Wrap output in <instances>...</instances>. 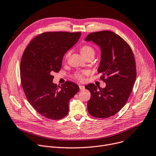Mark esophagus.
I'll list each match as a JSON object with an SVG mask.
<instances>
[{"label":"esophagus","mask_w":156,"mask_h":156,"mask_svg":"<svg viewBox=\"0 0 156 156\" xmlns=\"http://www.w3.org/2000/svg\"><path fill=\"white\" fill-rule=\"evenodd\" d=\"M79 89H80V90H83V89H85V87L83 86H82V85H79Z\"/></svg>","instance_id":"1"}]
</instances>
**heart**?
<instances>
[{
	"instance_id": "b5f03b06",
	"label": "heart",
	"mask_w": 156,
	"mask_h": 156,
	"mask_svg": "<svg viewBox=\"0 0 156 156\" xmlns=\"http://www.w3.org/2000/svg\"><path fill=\"white\" fill-rule=\"evenodd\" d=\"M80 52L82 53V54L83 55V56H85L89 54H94V50L93 48L91 47V46H89V45H83L81 47L80 49ZM70 54V52H69L66 57H68L69 55V54ZM89 74V72L88 71H82V72H80V73H76L74 74V77L79 80V81H82L84 80V77L87 75Z\"/></svg>"
}]
</instances>
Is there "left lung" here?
Returning a JSON list of instances; mask_svg holds the SVG:
<instances>
[{"label":"left lung","instance_id":"left-lung-1","mask_svg":"<svg viewBox=\"0 0 156 156\" xmlns=\"http://www.w3.org/2000/svg\"><path fill=\"white\" fill-rule=\"evenodd\" d=\"M85 40L93 41L101 47L98 72L102 74L101 79L106 83L105 88L99 89L94 83L85 86L91 94L87 110L93 117L108 118L122 108L133 90L136 79L134 54L129 45L111 31L92 32Z\"/></svg>","mask_w":156,"mask_h":156}]
</instances>
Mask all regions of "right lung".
Here are the masks:
<instances>
[{
	"label": "right lung",
	"instance_id": "1",
	"mask_svg": "<svg viewBox=\"0 0 156 156\" xmlns=\"http://www.w3.org/2000/svg\"><path fill=\"white\" fill-rule=\"evenodd\" d=\"M80 32H46L34 38L23 53L20 80L27 99L41 115L52 120L66 116L69 102L79 90L67 81L61 86L53 83L54 73H58L66 52L74 45Z\"/></svg>",
	"mask_w": 156,
	"mask_h": 156
}]
</instances>
